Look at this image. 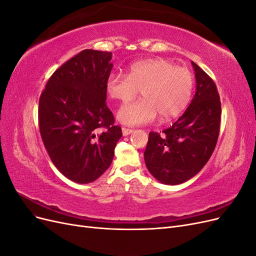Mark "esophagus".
Listing matches in <instances>:
<instances>
[{
	"mask_svg": "<svg viewBox=\"0 0 256 256\" xmlns=\"http://www.w3.org/2000/svg\"><path fill=\"white\" fill-rule=\"evenodd\" d=\"M122 136H128V134L134 132V129H129V128H126V127H122Z\"/></svg>",
	"mask_w": 256,
	"mask_h": 256,
	"instance_id": "obj_1",
	"label": "esophagus"
}]
</instances>
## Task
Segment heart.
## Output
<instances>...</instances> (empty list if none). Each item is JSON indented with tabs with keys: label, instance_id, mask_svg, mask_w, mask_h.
Instances as JSON below:
<instances>
[{
	"label": "heart",
	"instance_id": "heart-1",
	"mask_svg": "<svg viewBox=\"0 0 256 256\" xmlns=\"http://www.w3.org/2000/svg\"><path fill=\"white\" fill-rule=\"evenodd\" d=\"M194 78L187 67L166 58H150L132 64L128 74H111L106 90L112 99L127 102L141 90L142 99L122 106L118 118L128 126L144 125L160 115L171 120L180 115L192 98Z\"/></svg>",
	"mask_w": 256,
	"mask_h": 256
}]
</instances>
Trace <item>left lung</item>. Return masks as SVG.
<instances>
[{
    "label": "left lung",
    "mask_w": 256,
    "mask_h": 256,
    "mask_svg": "<svg viewBox=\"0 0 256 256\" xmlns=\"http://www.w3.org/2000/svg\"><path fill=\"white\" fill-rule=\"evenodd\" d=\"M196 92L188 109L162 132H150L144 152L150 173L162 184H180L196 175L218 141L221 102L214 80L192 62Z\"/></svg>",
    "instance_id": "1"
}]
</instances>
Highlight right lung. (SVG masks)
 Returning a JSON list of instances; mask_svg holds the SVG:
<instances>
[{"label":"right lung","mask_w":256,"mask_h":256,"mask_svg":"<svg viewBox=\"0 0 256 256\" xmlns=\"http://www.w3.org/2000/svg\"><path fill=\"white\" fill-rule=\"evenodd\" d=\"M111 58L108 51H81L53 72L40 98L44 145L53 164L74 182L102 176L122 134L106 104Z\"/></svg>","instance_id":"1"}]
</instances>
